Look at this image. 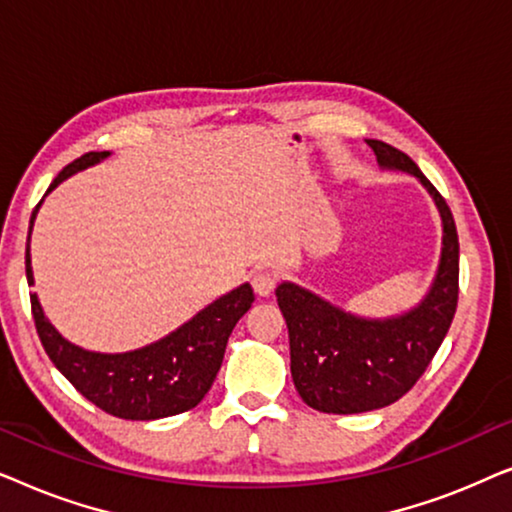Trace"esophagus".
I'll return each mask as SVG.
<instances>
[{
  "instance_id": "obj_1",
  "label": "esophagus",
  "mask_w": 512,
  "mask_h": 512,
  "mask_svg": "<svg viewBox=\"0 0 512 512\" xmlns=\"http://www.w3.org/2000/svg\"><path fill=\"white\" fill-rule=\"evenodd\" d=\"M275 284H277V275L268 268L256 270L254 275H251V286H254L256 296H261V298L270 296V293L275 291Z\"/></svg>"
}]
</instances>
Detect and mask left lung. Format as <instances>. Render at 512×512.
<instances>
[{
	"label": "left lung",
	"mask_w": 512,
	"mask_h": 512,
	"mask_svg": "<svg viewBox=\"0 0 512 512\" xmlns=\"http://www.w3.org/2000/svg\"><path fill=\"white\" fill-rule=\"evenodd\" d=\"M384 172H405L431 195L440 214V258L431 286L410 310L363 317L296 282H279V310L289 328L291 377L300 398L328 415H356L398 401L436 356L459 296V240L452 212L403 151L366 139Z\"/></svg>",
	"instance_id": "left-lung-1"
}]
</instances>
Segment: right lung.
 Returning a JSON list of instances; mask_svg holds the SVG:
<instances>
[{"label":"right lung","instance_id":"add662e5","mask_svg":"<svg viewBox=\"0 0 512 512\" xmlns=\"http://www.w3.org/2000/svg\"><path fill=\"white\" fill-rule=\"evenodd\" d=\"M109 156V151H93L74 160L53 179L46 195L72 174L100 165ZM41 202L32 212L30 235ZM25 272L27 284L34 286L30 237L25 247ZM30 300L34 324L48 359L74 384L76 391L109 415L151 422L181 415L205 398L221 368L230 333L254 303V291L249 282L235 286L172 333L130 352H93L74 345L46 317L37 293H32Z\"/></svg>","mask_w":512,"mask_h":512}]
</instances>
